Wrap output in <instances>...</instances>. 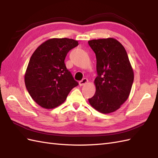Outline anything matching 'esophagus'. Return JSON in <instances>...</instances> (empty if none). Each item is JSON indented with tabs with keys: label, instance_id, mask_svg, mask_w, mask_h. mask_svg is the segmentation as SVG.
I'll return each instance as SVG.
<instances>
[{
	"label": "esophagus",
	"instance_id": "34e87169",
	"mask_svg": "<svg viewBox=\"0 0 158 158\" xmlns=\"http://www.w3.org/2000/svg\"><path fill=\"white\" fill-rule=\"evenodd\" d=\"M88 82V79H86V78H83L81 81H79V85L80 86H82V85H84L85 84H86Z\"/></svg>",
	"mask_w": 158,
	"mask_h": 158
}]
</instances>
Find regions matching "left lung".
<instances>
[{
    "label": "left lung",
    "instance_id": "obj_1",
    "mask_svg": "<svg viewBox=\"0 0 158 158\" xmlns=\"http://www.w3.org/2000/svg\"><path fill=\"white\" fill-rule=\"evenodd\" d=\"M88 44L96 54L98 74L96 93L89 102L102 113L114 112L126 101L132 86L134 72L128 56L115 39H94Z\"/></svg>",
    "mask_w": 158,
    "mask_h": 158
}]
</instances>
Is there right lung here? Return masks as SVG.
I'll list each match as a JSON object with an SVG mask.
<instances>
[{
    "instance_id": "obj_1",
    "label": "right lung",
    "mask_w": 158,
    "mask_h": 158,
    "mask_svg": "<svg viewBox=\"0 0 158 158\" xmlns=\"http://www.w3.org/2000/svg\"><path fill=\"white\" fill-rule=\"evenodd\" d=\"M78 45L71 39H51L32 53L25 73V85L32 98L43 108L60 105L78 85L64 63L67 53Z\"/></svg>"
}]
</instances>
